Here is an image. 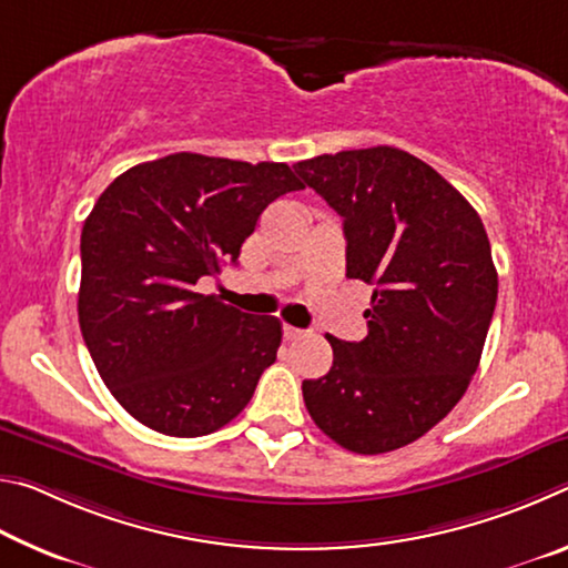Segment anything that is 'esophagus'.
I'll return each mask as SVG.
<instances>
[{"mask_svg":"<svg viewBox=\"0 0 568 568\" xmlns=\"http://www.w3.org/2000/svg\"><path fill=\"white\" fill-rule=\"evenodd\" d=\"M305 331H301V328H295V325H283V335H285V341H297L301 338Z\"/></svg>","mask_w":568,"mask_h":568,"instance_id":"esophagus-1","label":"esophagus"}]
</instances>
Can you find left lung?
Here are the masks:
<instances>
[{"mask_svg":"<svg viewBox=\"0 0 568 568\" xmlns=\"http://www.w3.org/2000/svg\"><path fill=\"white\" fill-rule=\"evenodd\" d=\"M293 168L343 217L345 275L373 285L368 335H328L333 365L303 381L305 408L338 446L388 454L444 420L478 368L498 295L491 243L468 200L398 148Z\"/></svg>","mask_w":568,"mask_h":568,"instance_id":"1","label":"left lung"}]
</instances>
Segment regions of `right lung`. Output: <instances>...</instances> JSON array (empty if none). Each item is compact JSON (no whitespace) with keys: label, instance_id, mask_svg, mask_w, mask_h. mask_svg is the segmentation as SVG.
<instances>
[{"label":"right lung","instance_id":"1","mask_svg":"<svg viewBox=\"0 0 568 568\" xmlns=\"http://www.w3.org/2000/svg\"><path fill=\"white\" fill-rule=\"evenodd\" d=\"M303 187L285 162L175 152L122 172L94 203L77 313L104 386L142 426L205 436L253 398L281 321L195 285L237 263L263 210Z\"/></svg>","mask_w":568,"mask_h":568}]
</instances>
